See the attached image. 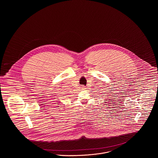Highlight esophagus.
<instances>
[{"label": "esophagus", "mask_w": 158, "mask_h": 158, "mask_svg": "<svg viewBox=\"0 0 158 158\" xmlns=\"http://www.w3.org/2000/svg\"><path fill=\"white\" fill-rule=\"evenodd\" d=\"M82 89H86V88H85V86H82Z\"/></svg>", "instance_id": "obj_1"}]
</instances>
